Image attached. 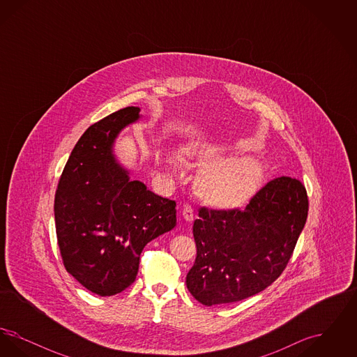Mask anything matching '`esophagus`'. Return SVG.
<instances>
[{
	"label": "esophagus",
	"instance_id": "esophagus-1",
	"mask_svg": "<svg viewBox=\"0 0 357 357\" xmlns=\"http://www.w3.org/2000/svg\"><path fill=\"white\" fill-rule=\"evenodd\" d=\"M182 215H183V218H185L187 222L194 221V218H195V214H194V208H192V206H191V204H183V208H182Z\"/></svg>",
	"mask_w": 357,
	"mask_h": 357
}]
</instances>
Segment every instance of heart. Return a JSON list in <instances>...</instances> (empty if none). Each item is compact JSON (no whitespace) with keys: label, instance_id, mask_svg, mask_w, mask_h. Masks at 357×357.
<instances>
[{"label":"heart","instance_id":"heart-1","mask_svg":"<svg viewBox=\"0 0 357 357\" xmlns=\"http://www.w3.org/2000/svg\"><path fill=\"white\" fill-rule=\"evenodd\" d=\"M188 156H194L197 150L187 149ZM170 166L176 165L175 158H167ZM262 178L261 169L252 162H229L210 172L204 182L206 197L220 206L234 207L245 204L253 194Z\"/></svg>","mask_w":357,"mask_h":357}]
</instances>
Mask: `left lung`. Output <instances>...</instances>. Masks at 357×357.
<instances>
[{
    "label": "left lung",
    "instance_id": "1",
    "mask_svg": "<svg viewBox=\"0 0 357 357\" xmlns=\"http://www.w3.org/2000/svg\"><path fill=\"white\" fill-rule=\"evenodd\" d=\"M307 208L305 186L290 176L268 182L243 210L201 207L192 226L197 258L187 273L188 291L213 306L272 285L293 255Z\"/></svg>",
    "mask_w": 357,
    "mask_h": 357
}]
</instances>
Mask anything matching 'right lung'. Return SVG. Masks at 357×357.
<instances>
[{"instance_id":"right-lung-1","label":"right lung","mask_w":357,"mask_h":357,"mask_svg":"<svg viewBox=\"0 0 357 357\" xmlns=\"http://www.w3.org/2000/svg\"><path fill=\"white\" fill-rule=\"evenodd\" d=\"M139 112V107H126L91 126L72 150L54 195L64 266L104 297L128 288L144 246L176 225L175 201L131 181L114 155L115 139Z\"/></svg>"}]
</instances>
